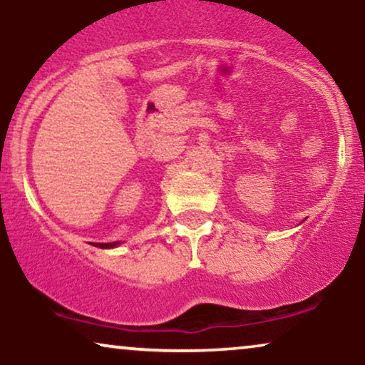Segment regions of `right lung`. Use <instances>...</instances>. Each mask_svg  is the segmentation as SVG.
I'll use <instances>...</instances> for the list:
<instances>
[{
	"instance_id": "right-lung-1",
	"label": "right lung",
	"mask_w": 365,
	"mask_h": 365,
	"mask_svg": "<svg viewBox=\"0 0 365 365\" xmlns=\"http://www.w3.org/2000/svg\"><path fill=\"white\" fill-rule=\"evenodd\" d=\"M120 242H110V244H98V247H101V249H110V247H115Z\"/></svg>"
}]
</instances>
